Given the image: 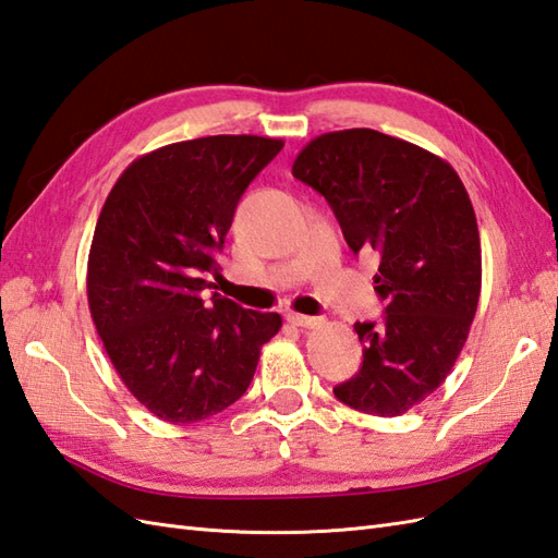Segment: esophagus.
<instances>
[{
    "label": "esophagus",
    "mask_w": 558,
    "mask_h": 558,
    "mask_svg": "<svg viewBox=\"0 0 558 558\" xmlns=\"http://www.w3.org/2000/svg\"><path fill=\"white\" fill-rule=\"evenodd\" d=\"M288 320L296 328H316V326H320V318L304 316V314H288Z\"/></svg>",
    "instance_id": "obj_1"
}]
</instances>
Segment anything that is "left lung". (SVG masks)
<instances>
[{
	"label": "left lung",
	"mask_w": 558,
	"mask_h": 558,
	"mask_svg": "<svg viewBox=\"0 0 558 558\" xmlns=\"http://www.w3.org/2000/svg\"><path fill=\"white\" fill-rule=\"evenodd\" d=\"M292 175L320 192L354 254L380 256L385 320L354 323L364 364L335 387L342 404L401 416L457 364L481 300V235L459 173L437 154L371 128L314 137Z\"/></svg>",
	"instance_id": "1"
}]
</instances>
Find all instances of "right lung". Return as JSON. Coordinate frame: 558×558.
<instances>
[{"label":"right lung","mask_w":558,"mask_h":558,"mask_svg":"<svg viewBox=\"0 0 558 558\" xmlns=\"http://www.w3.org/2000/svg\"><path fill=\"white\" fill-rule=\"evenodd\" d=\"M284 142L211 135L142 154L116 180L87 258V302L123 385L154 416L187 425L247 392L280 314L204 290L242 192Z\"/></svg>","instance_id":"1"}]
</instances>
